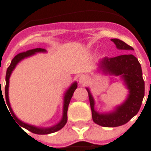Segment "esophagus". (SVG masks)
<instances>
[{"label":"esophagus","instance_id":"obj_1","mask_svg":"<svg viewBox=\"0 0 151 151\" xmlns=\"http://www.w3.org/2000/svg\"><path fill=\"white\" fill-rule=\"evenodd\" d=\"M79 81H80L81 84H83V85H84V84H86V83L88 81V77L86 76H81L80 77V79H79Z\"/></svg>","mask_w":151,"mask_h":151}]
</instances>
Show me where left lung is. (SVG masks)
<instances>
[{
	"mask_svg": "<svg viewBox=\"0 0 151 151\" xmlns=\"http://www.w3.org/2000/svg\"><path fill=\"white\" fill-rule=\"evenodd\" d=\"M117 49L133 50V48L119 39H111ZM99 68L105 74L120 76L129 90L128 97L116 111L107 114H100L95 110V101L90 90L86 88L91 108L93 121L104 127H116L125 125L134 117L142 104L145 96V81L138 59L131 54H125L113 58L105 57L100 60Z\"/></svg>",
	"mask_w": 151,
	"mask_h": 151,
	"instance_id": "left-lung-1",
	"label": "left lung"
}]
</instances>
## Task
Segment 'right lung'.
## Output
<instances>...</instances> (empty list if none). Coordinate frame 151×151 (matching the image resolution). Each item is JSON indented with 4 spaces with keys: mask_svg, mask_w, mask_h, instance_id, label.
<instances>
[{
    "mask_svg": "<svg viewBox=\"0 0 151 151\" xmlns=\"http://www.w3.org/2000/svg\"><path fill=\"white\" fill-rule=\"evenodd\" d=\"M46 50L45 49H42V48H35V49L30 50H27L26 52H22V53H20V54L17 55L13 60H12V63L10 65V66L7 68L6 70V87H5V95H6V99L4 100L3 98L2 92L0 93V97L1 96H2L3 101L4 102L6 101L5 105L7 104V106L9 108V111L11 112L12 114L11 116H13V118L16 120L17 122H18V124L20 126L25 128L26 130H28L29 131H31L34 134H50V133H54V132H56L58 131L60 129H62L65 125L66 124L67 122V111H68V106L70 104V99L73 96L74 91H76V89L77 88V83L74 82L68 90L66 91L65 94V96H64V105H63V116H62V119L60 120L58 124H56L54 126H51V127H48V128H40V127H36V126H34V125H31L29 124H26V123H24L22 122L21 120H20L18 118H17L16 115L14 114V112L12 111V107H11V105H10V101H9V96H8V90H9V79H10V76L12 75V72L13 71V70L15 69V67L17 66V65L21 60L25 59L26 57H29L32 55L35 54L37 52H45ZM0 86H1V81H0ZM7 108V107H6ZM9 112V111H8ZM19 126V127H20ZM21 128V127H20Z\"/></svg>",
    "mask_w": 151,
    "mask_h": 151,
    "instance_id": "obj_1",
    "label": "right lung"
}]
</instances>
